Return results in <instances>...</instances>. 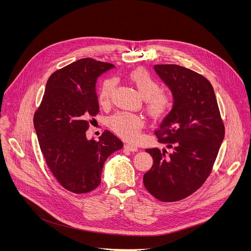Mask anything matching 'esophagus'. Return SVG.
I'll list each match as a JSON object with an SVG mask.
<instances>
[{
    "mask_svg": "<svg viewBox=\"0 0 251 251\" xmlns=\"http://www.w3.org/2000/svg\"><path fill=\"white\" fill-rule=\"evenodd\" d=\"M127 151H132V152H134V151H138V148L137 147H135V146H132V144H130V143H127V144H125V147H124Z\"/></svg>",
    "mask_w": 251,
    "mask_h": 251,
    "instance_id": "34e87169",
    "label": "esophagus"
}]
</instances>
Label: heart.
<instances>
[{
  "label": "heart",
  "instance_id": "b5f03b06",
  "mask_svg": "<svg viewBox=\"0 0 251 251\" xmlns=\"http://www.w3.org/2000/svg\"><path fill=\"white\" fill-rule=\"evenodd\" d=\"M129 80L131 81L139 95L146 101V109L153 118H162L168 115L174 107L173 96L167 91L161 90V84L152 74L142 67L130 71ZM116 82L109 78L102 81L98 99L101 105H107L112 98ZM109 125L119 136L130 141H135L139 137L140 130L143 126V119L140 116L129 113H117L111 117Z\"/></svg>",
  "mask_w": 251,
  "mask_h": 251
}]
</instances>
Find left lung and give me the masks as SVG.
<instances>
[{
  "instance_id": "8db88e82",
  "label": "left lung",
  "mask_w": 251,
  "mask_h": 251,
  "mask_svg": "<svg viewBox=\"0 0 251 251\" xmlns=\"http://www.w3.org/2000/svg\"><path fill=\"white\" fill-rule=\"evenodd\" d=\"M154 70L174 97L173 109L154 134L173 151L146 150L153 164L143 184L156 200L173 202L200 189L212 173L225 126L214 88L203 75L175 64L154 65Z\"/></svg>"
}]
</instances>
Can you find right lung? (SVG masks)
Here are the masks:
<instances>
[{
  "label": "right lung",
  "instance_id": "1",
  "mask_svg": "<svg viewBox=\"0 0 251 251\" xmlns=\"http://www.w3.org/2000/svg\"><path fill=\"white\" fill-rule=\"evenodd\" d=\"M111 63L84 58L55 71L48 79L33 124L51 174L73 193H87L100 184L105 160L123 142L105 130L100 140H88L86 130L100 112L98 77Z\"/></svg>",
  "mask_w": 251,
  "mask_h": 251
}]
</instances>
